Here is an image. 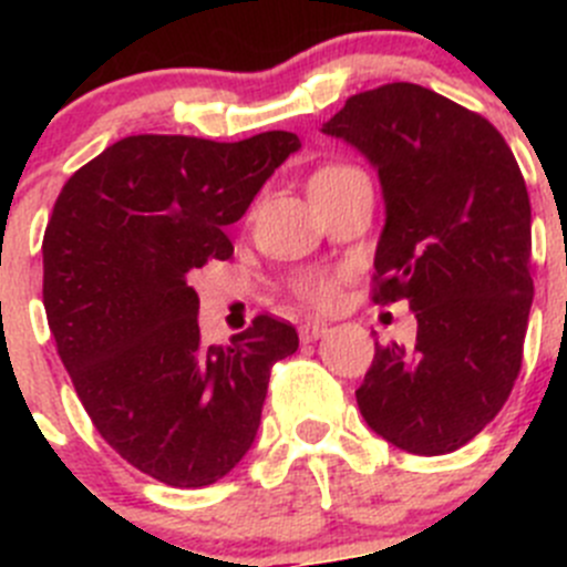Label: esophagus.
I'll list each match as a JSON object with an SVG mask.
<instances>
[{
	"instance_id": "34e87169",
	"label": "esophagus",
	"mask_w": 567,
	"mask_h": 567,
	"mask_svg": "<svg viewBox=\"0 0 567 567\" xmlns=\"http://www.w3.org/2000/svg\"><path fill=\"white\" fill-rule=\"evenodd\" d=\"M326 323H305L299 329V337H301V342H316V340H320V337L326 334Z\"/></svg>"
}]
</instances>
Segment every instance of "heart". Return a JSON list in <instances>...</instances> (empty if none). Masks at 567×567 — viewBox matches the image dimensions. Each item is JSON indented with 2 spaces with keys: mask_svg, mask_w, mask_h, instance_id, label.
<instances>
[{
  "mask_svg": "<svg viewBox=\"0 0 567 567\" xmlns=\"http://www.w3.org/2000/svg\"><path fill=\"white\" fill-rule=\"evenodd\" d=\"M351 173V167H323L318 169V173H312L310 183L307 186H318V183H326V181H334V177ZM296 290H299L301 299L307 301V305L312 307H329L334 305L337 299V279L331 277V274H305V277L296 282Z\"/></svg>",
  "mask_w": 567,
  "mask_h": 567,
  "instance_id": "1",
  "label": "heart"
}]
</instances>
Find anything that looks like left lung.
Instances as JSON below:
<instances>
[{
	"label": "left lung",
	"instance_id": "8db88e82",
	"mask_svg": "<svg viewBox=\"0 0 567 567\" xmlns=\"http://www.w3.org/2000/svg\"><path fill=\"white\" fill-rule=\"evenodd\" d=\"M326 136L379 173L375 301L405 299L416 340L379 346L357 390L370 431L414 455L472 442L505 405L532 307V210L499 131L420 84L346 101Z\"/></svg>",
	"mask_w": 567,
	"mask_h": 567
}]
</instances>
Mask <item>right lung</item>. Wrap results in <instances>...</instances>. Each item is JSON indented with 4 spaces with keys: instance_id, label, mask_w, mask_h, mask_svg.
<instances>
[{
    "instance_id": "1",
    "label": "right lung",
    "mask_w": 567,
    "mask_h": 567,
    "mask_svg": "<svg viewBox=\"0 0 567 567\" xmlns=\"http://www.w3.org/2000/svg\"><path fill=\"white\" fill-rule=\"evenodd\" d=\"M301 147L290 131L241 142L125 136L62 186L43 236V307L93 425L131 466L175 488L225 477L255 444L274 362L299 348L257 316L227 348L199 342L186 274L233 255L241 219Z\"/></svg>"
}]
</instances>
